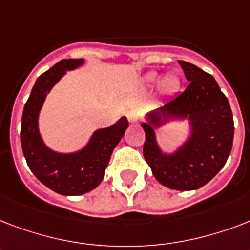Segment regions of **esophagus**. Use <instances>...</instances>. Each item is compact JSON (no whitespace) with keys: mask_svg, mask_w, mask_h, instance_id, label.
Listing matches in <instances>:
<instances>
[{"mask_svg":"<svg viewBox=\"0 0 250 250\" xmlns=\"http://www.w3.org/2000/svg\"><path fill=\"white\" fill-rule=\"evenodd\" d=\"M127 117H128V121L131 123H137V122L140 121V113H139V110L136 109H131L127 114Z\"/></svg>","mask_w":250,"mask_h":250,"instance_id":"obj_1","label":"esophagus"}]
</instances>
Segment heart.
Segmentation results:
<instances>
[{
  "mask_svg": "<svg viewBox=\"0 0 250 250\" xmlns=\"http://www.w3.org/2000/svg\"><path fill=\"white\" fill-rule=\"evenodd\" d=\"M157 80H158V74L156 72H150L146 75V82L149 84L156 83ZM179 86V79L175 75H167L164 80H162V84H161V90H162V93L168 94L171 92H174L176 90V88Z\"/></svg>",
  "mask_w": 250,
  "mask_h": 250,
  "instance_id": "1",
  "label": "heart"
}]
</instances>
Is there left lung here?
Segmentation results:
<instances>
[{
  "mask_svg": "<svg viewBox=\"0 0 250 250\" xmlns=\"http://www.w3.org/2000/svg\"><path fill=\"white\" fill-rule=\"evenodd\" d=\"M186 90L146 114L143 152L154 178L176 190H193L209 183L225 166L233 141V118L229 100L213 76L192 63L179 61ZM174 119L190 122V137L174 153L158 146L155 129Z\"/></svg>",
  "mask_w": 250,
  "mask_h": 250,
  "instance_id": "left-lung-1",
  "label": "left lung"
}]
</instances>
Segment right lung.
<instances>
[{"label":"right lung","mask_w":250,"mask_h":250,"mask_svg":"<svg viewBox=\"0 0 250 250\" xmlns=\"http://www.w3.org/2000/svg\"><path fill=\"white\" fill-rule=\"evenodd\" d=\"M84 60H62L37 78L21 117V143L27 165L44 186L63 196H79L102 182L114 148L128 127L127 118L94 131L88 144L74 153H58L48 148L39 131V114L46 94L66 71L80 67Z\"/></svg>","instance_id":"obj_1"}]
</instances>
